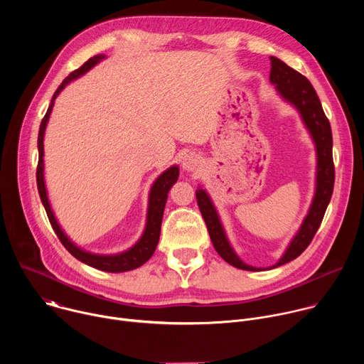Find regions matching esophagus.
I'll list each match as a JSON object with an SVG mask.
<instances>
[{
  "mask_svg": "<svg viewBox=\"0 0 364 364\" xmlns=\"http://www.w3.org/2000/svg\"><path fill=\"white\" fill-rule=\"evenodd\" d=\"M198 164H200V157H198L197 154H194V152L186 154L184 157H183V160H181V167L187 173L196 171L198 168Z\"/></svg>",
  "mask_w": 364,
  "mask_h": 364,
  "instance_id": "34e87169",
  "label": "esophagus"
}]
</instances>
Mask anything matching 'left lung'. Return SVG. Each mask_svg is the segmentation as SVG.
Segmentation results:
<instances>
[{"label":"left lung","mask_w":364,"mask_h":364,"mask_svg":"<svg viewBox=\"0 0 364 364\" xmlns=\"http://www.w3.org/2000/svg\"><path fill=\"white\" fill-rule=\"evenodd\" d=\"M271 83L275 86L277 93L291 107L296 109L304 127L306 128L311 139L316 145L317 154V173H316V191L313 201L304 218L301 228L289 242L287 250L279 261L269 268H256L245 264L232 247L216 207L203 187H197L196 198L201 216L209 230L212 243L216 252L228 264L243 271H267L288 264L298 257L313 240L317 233L327 205L331 200L334 188V163H333V135L330 122L323 111L321 102L309 80L289 68L287 63L275 56H271Z\"/></svg>","instance_id":"8db88e82"}]
</instances>
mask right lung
<instances>
[{"mask_svg": "<svg viewBox=\"0 0 364 364\" xmlns=\"http://www.w3.org/2000/svg\"><path fill=\"white\" fill-rule=\"evenodd\" d=\"M105 55H96L93 58H90L83 66H80L77 70L72 72L58 87V90L55 92L53 97H51V102L48 105V109L40 124V129H38V139H37V148H38V164H37V188H38V194L41 198V203L46 209L47 218L50 220L51 228H53L55 233L58 235V237L60 239V242L63 243V246L76 257L79 259L80 262L96 268L99 271H105V272H127V271H132L139 268L141 265H144L148 259L154 255L155 249H157L159 240H160V232H161V222H163V215H164V207L167 203V197H168V191L173 187V184H176V181L178 180L180 176V170L178 166H171L170 168H167L166 171H163L157 180H155L151 186L149 194H148V210H146V223H145V229L141 235V237L138 239V242L135 245H132L129 249L119 252V253H112V255H100V253H93L89 250L82 249L80 246H77L68 235L66 232L62 229V226L59 225L53 209H51V204L48 201V194H47V188H46V181H44V132L47 128V122L50 119L51 111H53L55 107V100L56 97L60 95V92L72 82L76 80L77 77L83 76L85 73H87L92 68H95L100 60L105 59Z\"/></svg>", "mask_w": 364, "mask_h": 364, "instance_id": "add662e5", "label": "right lung"}]
</instances>
